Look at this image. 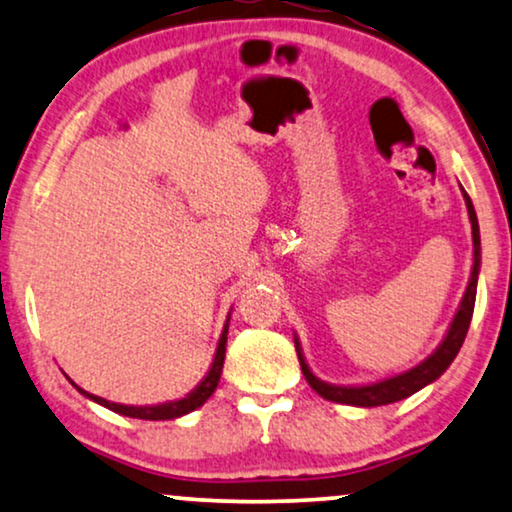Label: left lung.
<instances>
[{
	"mask_svg": "<svg viewBox=\"0 0 512 512\" xmlns=\"http://www.w3.org/2000/svg\"><path fill=\"white\" fill-rule=\"evenodd\" d=\"M463 201H466V210H468V220H470V231H473V267H470V278L466 285V292H463L459 309H456L452 323H449L445 337L442 342L435 346V351L431 356L421 360L419 365L410 367V370L393 374V377L386 379H377L370 381V384H330V381L318 379L313 370L306 363L302 344H299V337L295 335V349H297V358L299 365H302V372L309 386L316 391L320 398L330 400V403H342V405H353V407H381V405H391L398 403V400L410 398L412 393L421 391V388L433 384L435 379L442 377L452 360L459 353L463 339H466V332L470 327V318H473V309H475V292H478V278H480V262H482V248H480V224H478V215H475L473 201L466 194V189L461 187Z\"/></svg>",
	"mask_w": 512,
	"mask_h": 512,
	"instance_id": "obj_1",
	"label": "left lung"
}]
</instances>
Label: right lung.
<instances>
[{"instance_id": "1", "label": "right lung", "mask_w": 512, "mask_h": 512, "mask_svg": "<svg viewBox=\"0 0 512 512\" xmlns=\"http://www.w3.org/2000/svg\"><path fill=\"white\" fill-rule=\"evenodd\" d=\"M229 320H231V311L227 316V323L222 327V335L217 339V349H215V356H213V363H210L206 377H203L199 384H196L192 391H189L185 398H177V400H168V403H159V405H121V403H112V400H105L100 398V395H93L84 391V388H79L74 381L70 379V384L77 388V391L84 395V398L93 400V403H98L102 407H107V410L117 412V414H124V417H133V419H147V421H168V419H180L185 417V414L199 410V407L206 403L210 395L215 393L217 384H220V377H222V365H224V351H227V335H229Z\"/></svg>"}]
</instances>
